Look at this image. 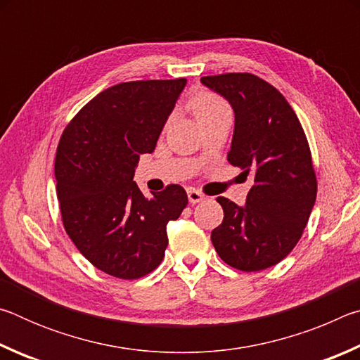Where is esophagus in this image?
Here are the masks:
<instances>
[{"mask_svg":"<svg viewBox=\"0 0 360 360\" xmlns=\"http://www.w3.org/2000/svg\"><path fill=\"white\" fill-rule=\"evenodd\" d=\"M187 197H188V202H191L192 205L200 203V202H203V200H205V195L202 192L195 191V188H191V191H187Z\"/></svg>","mask_w":360,"mask_h":360,"instance_id":"1","label":"esophagus"}]
</instances>
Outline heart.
I'll list each match as a JSON object with an SVG mask.
<instances>
[{
	"instance_id": "b5f03b06",
	"label": "heart",
	"mask_w": 360,
	"mask_h": 360,
	"mask_svg": "<svg viewBox=\"0 0 360 360\" xmlns=\"http://www.w3.org/2000/svg\"><path fill=\"white\" fill-rule=\"evenodd\" d=\"M192 108H193L195 115L200 117V115H205L208 112L216 111V109L227 108V106H225V103L221 98H217L216 95L203 92V94H198L197 96H195L192 101Z\"/></svg>"
}]
</instances>
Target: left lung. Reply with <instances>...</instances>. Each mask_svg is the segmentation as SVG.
Instances as JSON below:
<instances>
[{
	"label": "left lung",
	"instance_id": "8db88e82",
	"mask_svg": "<svg viewBox=\"0 0 360 360\" xmlns=\"http://www.w3.org/2000/svg\"><path fill=\"white\" fill-rule=\"evenodd\" d=\"M205 87L235 112L229 162L251 176L246 203L219 197L224 221L211 241L225 264L241 271L276 265L300 240L318 182L297 114L278 90L249 72L205 76Z\"/></svg>",
	"mask_w": 360,
	"mask_h": 360
}]
</instances>
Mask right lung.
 <instances>
[{"instance_id":"1","label":"right lung","mask_w":360,"mask_h":360,"mask_svg":"<svg viewBox=\"0 0 360 360\" xmlns=\"http://www.w3.org/2000/svg\"><path fill=\"white\" fill-rule=\"evenodd\" d=\"M186 84L181 77L112 85L60 138L56 179L65 230L111 276L138 279L155 270L168 246L167 225L187 206L181 186L148 198L133 181L139 155L154 152Z\"/></svg>"}]
</instances>
